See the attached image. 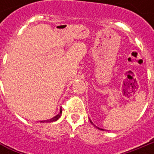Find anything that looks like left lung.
Instances as JSON below:
<instances>
[{"label":"left lung","instance_id":"obj_1","mask_svg":"<svg viewBox=\"0 0 154 154\" xmlns=\"http://www.w3.org/2000/svg\"><path fill=\"white\" fill-rule=\"evenodd\" d=\"M90 122H91V123H92L91 120H90ZM92 124H93V123H92ZM94 126H95V125H94ZM95 127H96V126H95ZM96 128H98V127H96ZM98 128V129H101V130H103V129H102V128Z\"/></svg>","mask_w":154,"mask_h":154}]
</instances>
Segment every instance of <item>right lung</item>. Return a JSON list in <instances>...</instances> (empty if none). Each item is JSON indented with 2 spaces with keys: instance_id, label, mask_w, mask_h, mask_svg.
<instances>
[{
  "instance_id": "right-lung-1",
  "label": "right lung",
  "mask_w": 154,
  "mask_h": 154,
  "mask_svg": "<svg viewBox=\"0 0 154 154\" xmlns=\"http://www.w3.org/2000/svg\"><path fill=\"white\" fill-rule=\"evenodd\" d=\"M62 108H61V110H60V112L58 113V115H56V116H54L53 118H51V119H49V120H46V121H41V122H56L57 121L59 118H60V116L62 115Z\"/></svg>"
}]
</instances>
